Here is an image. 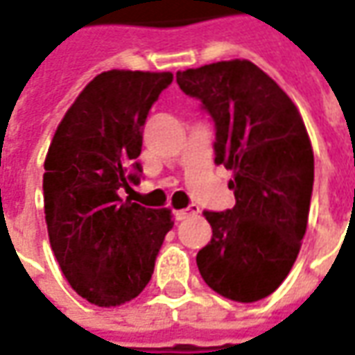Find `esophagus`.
<instances>
[{"label":"esophagus","instance_id":"esophagus-1","mask_svg":"<svg viewBox=\"0 0 355 355\" xmlns=\"http://www.w3.org/2000/svg\"><path fill=\"white\" fill-rule=\"evenodd\" d=\"M200 213V207L198 205H190V207L182 209V211H177L175 216H177V220H186V218H192Z\"/></svg>","mask_w":355,"mask_h":355}]
</instances>
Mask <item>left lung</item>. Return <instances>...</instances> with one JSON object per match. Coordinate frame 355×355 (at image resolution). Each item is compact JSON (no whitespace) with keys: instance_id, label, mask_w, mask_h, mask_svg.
I'll return each instance as SVG.
<instances>
[{"instance_id":"1","label":"left lung","mask_w":355,"mask_h":355,"mask_svg":"<svg viewBox=\"0 0 355 355\" xmlns=\"http://www.w3.org/2000/svg\"><path fill=\"white\" fill-rule=\"evenodd\" d=\"M178 87L215 123V163L234 173L236 205L205 211L213 238L196 262L203 282L236 302L272 295L304 238L313 152L304 121L282 87L249 60L177 72Z\"/></svg>"}]
</instances>
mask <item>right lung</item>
I'll list each match as a JSON object with an SVG mask.
<instances>
[{
	"instance_id": "add662e5",
	"label": "right lung",
	"mask_w": 355,
	"mask_h": 355,
	"mask_svg": "<svg viewBox=\"0 0 355 355\" xmlns=\"http://www.w3.org/2000/svg\"><path fill=\"white\" fill-rule=\"evenodd\" d=\"M171 81V72H102L66 112L45 157L51 247L91 304L112 308L139 297L175 224L169 209L119 198L140 182L142 129Z\"/></svg>"
}]
</instances>
